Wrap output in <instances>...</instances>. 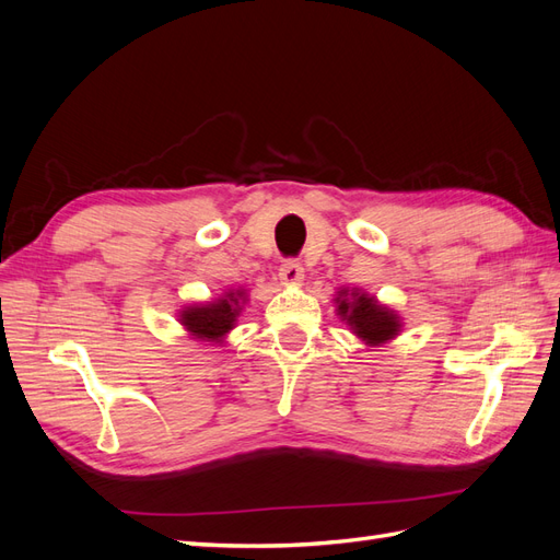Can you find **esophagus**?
<instances>
[{
    "label": "esophagus",
    "mask_w": 560,
    "mask_h": 560,
    "mask_svg": "<svg viewBox=\"0 0 560 560\" xmlns=\"http://www.w3.org/2000/svg\"><path fill=\"white\" fill-rule=\"evenodd\" d=\"M303 280V268L299 261L287 259L280 264V282L282 284H299Z\"/></svg>",
    "instance_id": "1"
}]
</instances>
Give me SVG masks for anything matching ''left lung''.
<instances>
[{"instance_id":"left-lung-1","label":"left lung","mask_w":560,"mask_h":560,"mask_svg":"<svg viewBox=\"0 0 560 560\" xmlns=\"http://www.w3.org/2000/svg\"><path fill=\"white\" fill-rule=\"evenodd\" d=\"M338 315L348 319V325L366 343H383L387 338H393L399 331L397 315L381 306L374 301V296H366L360 292H352L348 299V290L338 292Z\"/></svg>"}]
</instances>
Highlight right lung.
I'll return each mask as SVG.
<instances>
[{"instance_id": "obj_1", "label": "right lung", "mask_w": 560, "mask_h": 560, "mask_svg": "<svg viewBox=\"0 0 560 560\" xmlns=\"http://www.w3.org/2000/svg\"><path fill=\"white\" fill-rule=\"evenodd\" d=\"M245 292H229L226 299H219L208 306H196L189 311H182V325L198 338H208V341H219L229 329H233V322L238 317L241 296Z\"/></svg>"}]
</instances>
